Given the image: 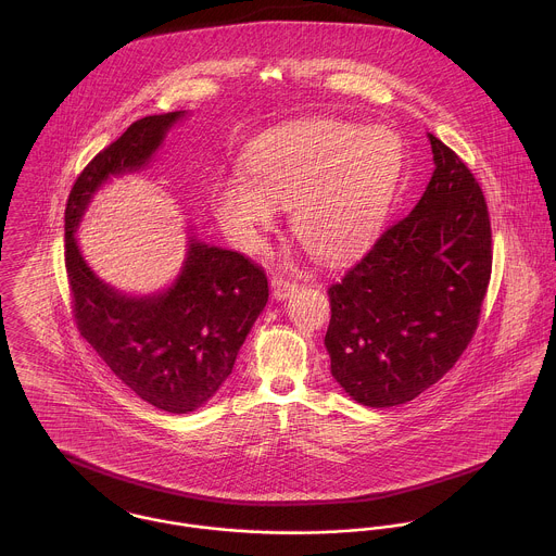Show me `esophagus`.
Wrapping results in <instances>:
<instances>
[{
  "mask_svg": "<svg viewBox=\"0 0 556 556\" xmlns=\"http://www.w3.org/2000/svg\"><path fill=\"white\" fill-rule=\"evenodd\" d=\"M298 291V282L293 280H287V278H274L271 280V293L276 300H287L289 295H293Z\"/></svg>",
  "mask_w": 556,
  "mask_h": 556,
  "instance_id": "1",
  "label": "esophagus"
}]
</instances>
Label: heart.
<instances>
[{
	"mask_svg": "<svg viewBox=\"0 0 556 556\" xmlns=\"http://www.w3.org/2000/svg\"><path fill=\"white\" fill-rule=\"evenodd\" d=\"M404 150L394 130L311 119L261 137L245 175L216 181L212 205L229 239L245 252L263 248L276 207L291 210V229L318 258L340 261L379 236L396 197Z\"/></svg>",
	"mask_w": 556,
	"mask_h": 556,
	"instance_id": "b5f03b06",
	"label": "heart"
}]
</instances>
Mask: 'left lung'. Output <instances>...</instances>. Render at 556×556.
I'll return each instance as SVG.
<instances>
[{
    "label": "left lung",
    "instance_id": "obj_1",
    "mask_svg": "<svg viewBox=\"0 0 556 556\" xmlns=\"http://www.w3.org/2000/svg\"><path fill=\"white\" fill-rule=\"evenodd\" d=\"M434 173L413 212L331 285V375L364 406H396L434 386L476 333L492 231L469 166L434 135Z\"/></svg>",
    "mask_w": 556,
    "mask_h": 556
}]
</instances>
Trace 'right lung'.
Masks as SVG:
<instances>
[{"label":"right lung","mask_w":556,"mask_h":556,"mask_svg":"<svg viewBox=\"0 0 556 556\" xmlns=\"http://www.w3.org/2000/svg\"><path fill=\"white\" fill-rule=\"evenodd\" d=\"M184 111L137 119L80 170L66 203V271L80 336L135 394L168 413L205 404L229 379L239 346L267 304L263 267L190 238L177 280L148 298L122 295L80 256L75 231L91 194L143 168Z\"/></svg>","instance_id":"1"}]
</instances>
